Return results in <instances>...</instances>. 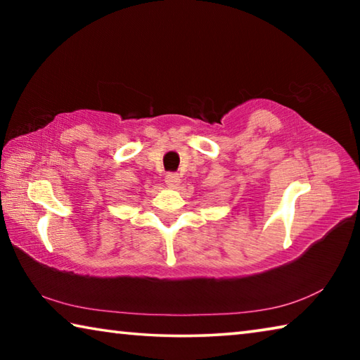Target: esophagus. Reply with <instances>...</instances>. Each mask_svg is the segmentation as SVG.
<instances>
[{
	"label": "esophagus",
	"instance_id": "34e87169",
	"mask_svg": "<svg viewBox=\"0 0 360 360\" xmlns=\"http://www.w3.org/2000/svg\"><path fill=\"white\" fill-rule=\"evenodd\" d=\"M165 182L168 187H178L179 182H181V176L178 173H168L165 176Z\"/></svg>",
	"mask_w": 360,
	"mask_h": 360
}]
</instances>
